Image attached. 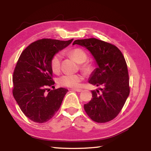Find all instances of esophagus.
Returning <instances> with one entry per match:
<instances>
[{
	"instance_id": "obj_1",
	"label": "esophagus",
	"mask_w": 151,
	"mask_h": 151,
	"mask_svg": "<svg viewBox=\"0 0 151 151\" xmlns=\"http://www.w3.org/2000/svg\"><path fill=\"white\" fill-rule=\"evenodd\" d=\"M71 90L76 91V92H81V91H82V89H71Z\"/></svg>"
}]
</instances>
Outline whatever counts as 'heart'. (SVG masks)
<instances>
[{
	"mask_svg": "<svg viewBox=\"0 0 151 151\" xmlns=\"http://www.w3.org/2000/svg\"><path fill=\"white\" fill-rule=\"evenodd\" d=\"M69 55L73 57L76 62L81 63V69L85 73H90L93 69V65L89 62H86L88 54L84 50L81 48H75L68 52ZM62 55L56 53L50 59V65L52 72L58 73L61 69ZM83 80V76L80 74H65L61 76L58 79V83L61 86L67 88H76L79 86L80 82Z\"/></svg>",
	"mask_w": 151,
	"mask_h": 151,
	"instance_id": "1",
	"label": "heart"
}]
</instances>
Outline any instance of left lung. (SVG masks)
I'll return each instance as SVG.
<instances>
[{"label": "left lung", "mask_w": 151, "mask_h": 151, "mask_svg": "<svg viewBox=\"0 0 151 151\" xmlns=\"http://www.w3.org/2000/svg\"><path fill=\"white\" fill-rule=\"evenodd\" d=\"M85 47L98 64L89 83L102 86L99 91H91L92 98L84 104V110L95 122L106 123L121 111L130 93L129 76L123 54L114 45L96 38L76 40L73 45Z\"/></svg>", "instance_id": "obj_1"}]
</instances>
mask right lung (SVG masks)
<instances>
[{
  "mask_svg": "<svg viewBox=\"0 0 151 151\" xmlns=\"http://www.w3.org/2000/svg\"><path fill=\"white\" fill-rule=\"evenodd\" d=\"M44 38L30 44L16 64L13 74V95L26 116L35 123L49 121L58 111L67 89L54 88L50 59L72 42Z\"/></svg>",
  "mask_w": 151,
  "mask_h": 151,
  "instance_id": "right-lung-1",
  "label": "right lung"
}]
</instances>
